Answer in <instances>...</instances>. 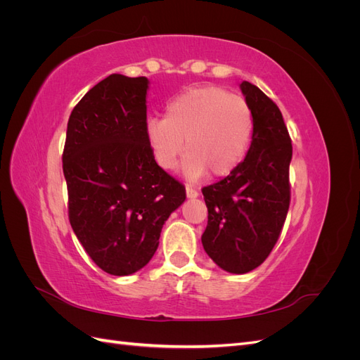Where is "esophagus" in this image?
Instances as JSON below:
<instances>
[{"label":"esophagus","mask_w":360,"mask_h":360,"mask_svg":"<svg viewBox=\"0 0 360 360\" xmlns=\"http://www.w3.org/2000/svg\"><path fill=\"white\" fill-rule=\"evenodd\" d=\"M186 195H188V198H197L198 191L192 186H186Z\"/></svg>","instance_id":"esophagus-1"}]
</instances>
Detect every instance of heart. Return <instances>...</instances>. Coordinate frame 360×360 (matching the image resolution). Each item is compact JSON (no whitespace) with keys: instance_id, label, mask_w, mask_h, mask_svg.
I'll list each match as a JSON object with an SVG mask.
<instances>
[{"instance_id":"b5f03b06","label":"heart","mask_w":360,"mask_h":360,"mask_svg":"<svg viewBox=\"0 0 360 360\" xmlns=\"http://www.w3.org/2000/svg\"><path fill=\"white\" fill-rule=\"evenodd\" d=\"M254 129L252 108L243 97L222 86L202 85L171 99L163 118H148L146 135L160 168L176 167L184 139V174L200 179L207 171L219 179L243 162Z\"/></svg>"}]
</instances>
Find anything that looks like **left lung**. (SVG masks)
<instances>
[{
	"label": "left lung",
	"mask_w": 360,
	"mask_h": 360,
	"mask_svg": "<svg viewBox=\"0 0 360 360\" xmlns=\"http://www.w3.org/2000/svg\"><path fill=\"white\" fill-rule=\"evenodd\" d=\"M240 89L255 129L243 162L225 179L202 188L209 221L204 250L230 274H248L270 255L285 224L292 146L278 105L257 85Z\"/></svg>",
	"instance_id": "obj_1"
}]
</instances>
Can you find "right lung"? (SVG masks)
I'll return each mask as SVG.
<instances>
[{"label": "right lung", "instance_id": "1", "mask_svg": "<svg viewBox=\"0 0 360 360\" xmlns=\"http://www.w3.org/2000/svg\"><path fill=\"white\" fill-rule=\"evenodd\" d=\"M146 76L110 75L73 108L63 150L69 221L103 271L126 276L159 246L162 226L186 200L155 160L146 135Z\"/></svg>", "mask_w": 360, "mask_h": 360}]
</instances>
